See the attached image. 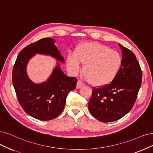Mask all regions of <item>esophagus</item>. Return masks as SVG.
Masks as SVG:
<instances>
[{
  "mask_svg": "<svg viewBox=\"0 0 153 153\" xmlns=\"http://www.w3.org/2000/svg\"><path fill=\"white\" fill-rule=\"evenodd\" d=\"M84 86V84L81 81H78L77 82V85H76V88L77 89H79L82 86Z\"/></svg>",
  "mask_w": 153,
  "mask_h": 153,
  "instance_id": "obj_1",
  "label": "esophagus"
}]
</instances>
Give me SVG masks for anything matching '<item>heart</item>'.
Wrapping results in <instances>:
<instances>
[{
    "label": "heart",
    "mask_w": 153,
    "mask_h": 153,
    "mask_svg": "<svg viewBox=\"0 0 153 153\" xmlns=\"http://www.w3.org/2000/svg\"><path fill=\"white\" fill-rule=\"evenodd\" d=\"M84 64L82 74L86 81L97 87L110 84L116 78L122 64L120 54L109 47L97 42H85L79 45L74 55L67 57V68L76 75Z\"/></svg>",
    "instance_id": "b5f03b06"
}]
</instances>
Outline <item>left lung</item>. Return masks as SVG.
<instances>
[{
  "label": "left lung",
  "mask_w": 153,
  "mask_h": 153,
  "mask_svg": "<svg viewBox=\"0 0 153 153\" xmlns=\"http://www.w3.org/2000/svg\"><path fill=\"white\" fill-rule=\"evenodd\" d=\"M122 64L116 78L110 84L93 88L88 108L102 122L119 120L131 110L142 82V71L135 54L118 43Z\"/></svg>",
  "instance_id": "left-lung-1"
}]
</instances>
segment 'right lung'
I'll use <instances>...</instances> for the list:
<instances>
[{
    "mask_svg": "<svg viewBox=\"0 0 153 153\" xmlns=\"http://www.w3.org/2000/svg\"><path fill=\"white\" fill-rule=\"evenodd\" d=\"M51 38L39 39L27 45L19 53L13 70V83L19 102L26 113L40 120H50L59 116L64 110L66 98L74 90L77 79L68 77L56 62L51 75L41 83H35L29 77L27 65L36 54L50 56L64 63V57Z\"/></svg>",
    "mask_w": 153,
    "mask_h": 153,
    "instance_id": "right-lung-1",
    "label": "right lung"
}]
</instances>
